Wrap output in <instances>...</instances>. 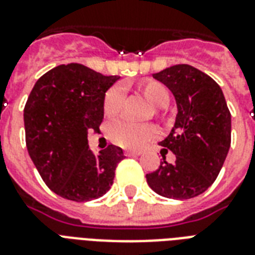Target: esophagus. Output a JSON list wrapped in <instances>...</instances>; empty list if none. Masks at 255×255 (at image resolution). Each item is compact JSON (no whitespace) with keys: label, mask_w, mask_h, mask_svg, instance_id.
I'll return each instance as SVG.
<instances>
[{"label":"esophagus","mask_w":255,"mask_h":255,"mask_svg":"<svg viewBox=\"0 0 255 255\" xmlns=\"http://www.w3.org/2000/svg\"><path fill=\"white\" fill-rule=\"evenodd\" d=\"M141 152H135V150H125V156L128 157H134V156H139Z\"/></svg>","instance_id":"34e87169"}]
</instances>
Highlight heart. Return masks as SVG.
<instances>
[{
    "label": "heart",
    "instance_id": "obj_1",
    "mask_svg": "<svg viewBox=\"0 0 255 255\" xmlns=\"http://www.w3.org/2000/svg\"><path fill=\"white\" fill-rule=\"evenodd\" d=\"M143 97L154 107H165L171 101V95L165 86L160 82L149 80L139 86ZM125 98V91L121 84L107 90L103 98V112L109 117L120 112ZM109 139L118 146L128 149H142L158 135V130L152 125H133L125 120H116L109 124L106 130Z\"/></svg>",
    "mask_w": 255,
    "mask_h": 255
}]
</instances>
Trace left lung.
Returning a JSON list of instances; mask_svg holds the SVG:
<instances>
[{"label":"left lung","instance_id":"1","mask_svg":"<svg viewBox=\"0 0 255 255\" xmlns=\"http://www.w3.org/2000/svg\"><path fill=\"white\" fill-rule=\"evenodd\" d=\"M153 78L176 99L175 125L160 142L176 161H161L160 168L146 175V181L164 198H195L215 181L229 153L231 114L225 95L211 76L188 64L172 66Z\"/></svg>","mask_w":255,"mask_h":255}]
</instances>
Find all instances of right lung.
Masks as SVG:
<instances>
[{"label": "right lung", "mask_w": 255, "mask_h": 255, "mask_svg": "<svg viewBox=\"0 0 255 255\" xmlns=\"http://www.w3.org/2000/svg\"><path fill=\"white\" fill-rule=\"evenodd\" d=\"M118 79L70 63L45 72L30 91L24 109L26 149L48 188L67 200L103 196L125 157L116 145L95 154L87 139L103 120L105 94Z\"/></svg>", "instance_id": "right-lung-1"}]
</instances>
